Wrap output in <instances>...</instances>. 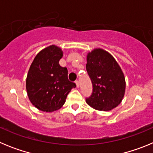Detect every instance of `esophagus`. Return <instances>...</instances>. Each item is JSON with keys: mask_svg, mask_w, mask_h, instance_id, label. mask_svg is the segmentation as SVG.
Masks as SVG:
<instances>
[{"mask_svg": "<svg viewBox=\"0 0 153 153\" xmlns=\"http://www.w3.org/2000/svg\"><path fill=\"white\" fill-rule=\"evenodd\" d=\"M75 83H76V87H77V88H79V81L76 80V82H75Z\"/></svg>", "mask_w": 153, "mask_h": 153, "instance_id": "1", "label": "esophagus"}]
</instances>
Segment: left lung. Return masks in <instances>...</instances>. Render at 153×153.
<instances>
[{
  "mask_svg": "<svg viewBox=\"0 0 153 153\" xmlns=\"http://www.w3.org/2000/svg\"><path fill=\"white\" fill-rule=\"evenodd\" d=\"M86 70L93 84V93L86 103L100 111L118 106L125 95L126 79L122 69L109 52L95 48L86 55Z\"/></svg>",
  "mask_w": 153,
  "mask_h": 153,
  "instance_id": "left-lung-1",
  "label": "left lung"
}]
</instances>
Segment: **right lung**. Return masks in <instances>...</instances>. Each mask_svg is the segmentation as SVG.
I'll list each match as a JSON object with an SVG mask.
<instances>
[{
  "instance_id": "right-lung-1",
  "label": "right lung",
  "mask_w": 153,
  "mask_h": 153,
  "mask_svg": "<svg viewBox=\"0 0 153 153\" xmlns=\"http://www.w3.org/2000/svg\"><path fill=\"white\" fill-rule=\"evenodd\" d=\"M60 47L51 45L36 55L28 70L26 90L28 98L39 110L51 113L60 109L76 84L69 81L67 69L60 67Z\"/></svg>"
}]
</instances>
